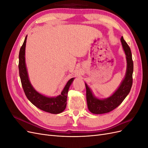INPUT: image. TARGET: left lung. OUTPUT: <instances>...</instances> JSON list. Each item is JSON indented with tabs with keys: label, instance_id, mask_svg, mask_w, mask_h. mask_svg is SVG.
Listing matches in <instances>:
<instances>
[{
	"label": "left lung",
	"instance_id": "left-lung-1",
	"mask_svg": "<svg viewBox=\"0 0 148 148\" xmlns=\"http://www.w3.org/2000/svg\"><path fill=\"white\" fill-rule=\"evenodd\" d=\"M123 50L126 55L127 62V69L125 77L120 87L110 97L106 99H98L92 95L86 84V100L89 110L95 114H102L108 113L115 109L123 102L128 95L133 84V62L132 60V52L127 43L125 41L123 38L120 39Z\"/></svg>",
	"mask_w": 148,
	"mask_h": 148
}]
</instances>
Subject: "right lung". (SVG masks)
Wrapping results in <instances>:
<instances>
[{
  "mask_svg": "<svg viewBox=\"0 0 148 148\" xmlns=\"http://www.w3.org/2000/svg\"><path fill=\"white\" fill-rule=\"evenodd\" d=\"M26 38H27V36L25 39L23 45L20 48L18 64L21 83L25 95L28 100L39 109L54 114L61 113L65 110L66 107L67 94H68L70 84L72 83L74 78H71L67 82L60 95L56 97H47L36 91L29 81L25 65V54Z\"/></svg>",
  "mask_w": 148,
  "mask_h": 148,
  "instance_id": "obj_1",
  "label": "right lung"
}]
</instances>
